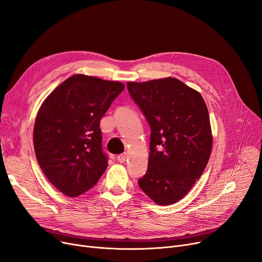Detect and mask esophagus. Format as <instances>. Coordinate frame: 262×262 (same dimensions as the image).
<instances>
[{
  "instance_id": "obj_1",
  "label": "esophagus",
  "mask_w": 262,
  "mask_h": 262,
  "mask_svg": "<svg viewBox=\"0 0 262 262\" xmlns=\"http://www.w3.org/2000/svg\"><path fill=\"white\" fill-rule=\"evenodd\" d=\"M127 154L126 153H123V154H120L118 157H117V159H118V161L119 162H121V163H123V162H125L126 161V159H127Z\"/></svg>"
}]
</instances>
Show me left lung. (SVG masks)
I'll list each match as a JSON object with an SVG mask.
<instances>
[{
  "label": "left lung",
  "instance_id": "8db88e82",
  "mask_svg": "<svg viewBox=\"0 0 262 262\" xmlns=\"http://www.w3.org/2000/svg\"><path fill=\"white\" fill-rule=\"evenodd\" d=\"M150 127L147 171L138 184L157 205L181 201L207 166L212 135L200 92L174 77L127 82Z\"/></svg>",
  "mask_w": 262,
  "mask_h": 262
}]
</instances>
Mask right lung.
Segmentation results:
<instances>
[{"instance_id": "obj_1", "label": "right lung", "mask_w": 262, "mask_h": 262, "mask_svg": "<svg viewBox=\"0 0 262 262\" xmlns=\"http://www.w3.org/2000/svg\"><path fill=\"white\" fill-rule=\"evenodd\" d=\"M120 81L75 74L41 105L34 126V148L50 183L75 198L98 183L108 166L101 118L124 90Z\"/></svg>"}]
</instances>
